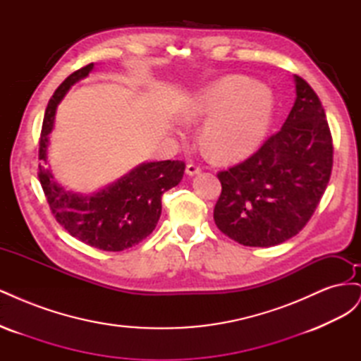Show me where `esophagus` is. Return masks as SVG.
Here are the masks:
<instances>
[{"mask_svg":"<svg viewBox=\"0 0 361 361\" xmlns=\"http://www.w3.org/2000/svg\"><path fill=\"white\" fill-rule=\"evenodd\" d=\"M202 171V167L197 166V164H188L187 166V174L190 176H195V174H199Z\"/></svg>","mask_w":361,"mask_h":361,"instance_id":"obj_1","label":"esophagus"}]
</instances>
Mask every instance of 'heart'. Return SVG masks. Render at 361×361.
<instances>
[{
  "mask_svg": "<svg viewBox=\"0 0 361 361\" xmlns=\"http://www.w3.org/2000/svg\"><path fill=\"white\" fill-rule=\"evenodd\" d=\"M274 97L267 85L239 76L202 90L185 110L188 122L209 118L203 138L215 155L238 158L253 150L269 129Z\"/></svg>",
  "mask_w": 361,
  "mask_h": 361,
  "instance_id": "obj_1",
  "label": "heart"
}]
</instances>
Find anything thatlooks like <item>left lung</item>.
I'll list each match as a JSON object with an SVG mask.
<instances>
[{
    "instance_id": "left-lung-1",
    "label": "left lung",
    "mask_w": 361,
    "mask_h": 361,
    "mask_svg": "<svg viewBox=\"0 0 361 361\" xmlns=\"http://www.w3.org/2000/svg\"><path fill=\"white\" fill-rule=\"evenodd\" d=\"M297 99L279 133L253 155L218 171L214 221L233 241L272 247L300 233L329 185L333 138L318 94L295 75Z\"/></svg>"
}]
</instances>
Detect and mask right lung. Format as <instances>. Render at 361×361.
I'll use <instances>...</instances> for the list:
<instances>
[{"label": "right lung", "instance_id": "1", "mask_svg": "<svg viewBox=\"0 0 361 361\" xmlns=\"http://www.w3.org/2000/svg\"><path fill=\"white\" fill-rule=\"evenodd\" d=\"M92 69L93 63L75 71L54 92L42 125L39 159L47 161L57 105L71 85L85 78ZM183 161L146 162L92 195L66 191L40 164L37 174L51 212L61 227L90 247L122 251L141 243L154 232L161 216V195L176 187L183 178Z\"/></svg>", "mask_w": 361, "mask_h": 361}]
</instances>
